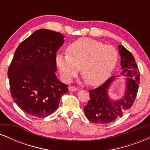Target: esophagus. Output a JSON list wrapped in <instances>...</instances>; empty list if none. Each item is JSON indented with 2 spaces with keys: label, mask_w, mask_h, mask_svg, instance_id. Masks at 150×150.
<instances>
[{
  "label": "esophagus",
  "mask_w": 150,
  "mask_h": 150,
  "mask_svg": "<svg viewBox=\"0 0 150 150\" xmlns=\"http://www.w3.org/2000/svg\"><path fill=\"white\" fill-rule=\"evenodd\" d=\"M68 89H69V91H70V92H75V91L77 90V87H75V86H69Z\"/></svg>",
  "instance_id": "obj_1"
}]
</instances>
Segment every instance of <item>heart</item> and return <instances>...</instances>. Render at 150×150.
<instances>
[{"mask_svg":"<svg viewBox=\"0 0 150 150\" xmlns=\"http://www.w3.org/2000/svg\"><path fill=\"white\" fill-rule=\"evenodd\" d=\"M68 55L58 54L56 64L63 80L69 82L76 76L81 68V75L90 86L103 84L111 75L118 61L116 48L99 41L81 38L67 49Z\"/></svg>","mask_w":150,"mask_h":150,"instance_id":"b5f03b06","label":"heart"}]
</instances>
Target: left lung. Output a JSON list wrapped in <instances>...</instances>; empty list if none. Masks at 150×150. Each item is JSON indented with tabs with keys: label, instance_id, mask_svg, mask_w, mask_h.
Here are the masks:
<instances>
[{
	"label": "left lung",
	"instance_id": "8db88e82",
	"mask_svg": "<svg viewBox=\"0 0 150 150\" xmlns=\"http://www.w3.org/2000/svg\"><path fill=\"white\" fill-rule=\"evenodd\" d=\"M118 48L123 69L121 75L127 76L125 95L123 99L116 101L110 100L108 98L107 89L114 80V76L97 88L89 90V100L84 107V111L86 117L92 123L107 124L115 121L131 108L137 97L140 74L135 58L123 46L119 45Z\"/></svg>",
	"mask_w": 150,
	"mask_h": 150
}]
</instances>
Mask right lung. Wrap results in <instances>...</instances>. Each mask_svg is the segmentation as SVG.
Masks as SVG:
<instances>
[{
    "instance_id": "right-lung-1",
    "label": "right lung",
    "mask_w": 150,
    "mask_h": 150,
    "mask_svg": "<svg viewBox=\"0 0 150 150\" xmlns=\"http://www.w3.org/2000/svg\"><path fill=\"white\" fill-rule=\"evenodd\" d=\"M64 36L46 29L34 32L15 52L9 68L11 96L26 113L45 118L59 106L68 85L58 80L56 51L63 46Z\"/></svg>"
}]
</instances>
